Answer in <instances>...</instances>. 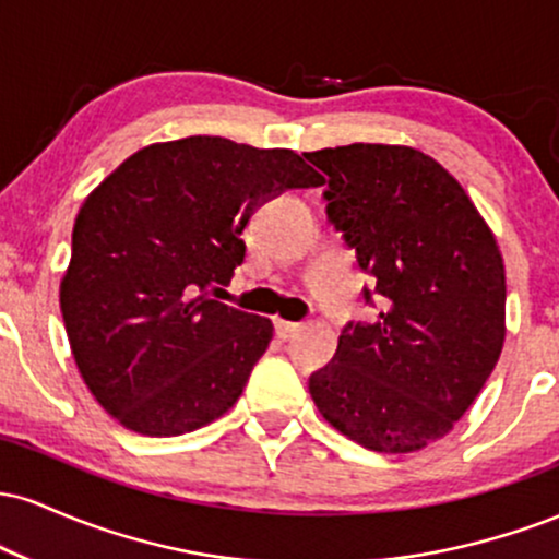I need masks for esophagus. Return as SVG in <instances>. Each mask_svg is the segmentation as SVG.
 <instances>
[{
    "label": "esophagus",
    "instance_id": "34e87169",
    "mask_svg": "<svg viewBox=\"0 0 559 559\" xmlns=\"http://www.w3.org/2000/svg\"><path fill=\"white\" fill-rule=\"evenodd\" d=\"M301 329H305L301 323H292V320H281V318L275 320V336H278L281 342H292Z\"/></svg>",
    "mask_w": 559,
    "mask_h": 559
}]
</instances>
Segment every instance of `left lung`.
Here are the masks:
<instances>
[{
    "label": "left lung",
    "instance_id": "left-lung-1",
    "mask_svg": "<svg viewBox=\"0 0 559 559\" xmlns=\"http://www.w3.org/2000/svg\"><path fill=\"white\" fill-rule=\"evenodd\" d=\"M329 176L325 213L370 275V323H349L310 394L336 431L407 454L444 439L504 344V262L457 178L413 146L307 152ZM325 181V178H323Z\"/></svg>",
    "mask_w": 559,
    "mask_h": 559
}]
</instances>
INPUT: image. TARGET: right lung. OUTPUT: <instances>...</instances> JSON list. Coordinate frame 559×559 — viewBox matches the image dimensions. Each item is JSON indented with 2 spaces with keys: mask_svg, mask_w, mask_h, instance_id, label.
I'll use <instances>...</instances> for the list:
<instances>
[{
  "mask_svg": "<svg viewBox=\"0 0 559 559\" xmlns=\"http://www.w3.org/2000/svg\"><path fill=\"white\" fill-rule=\"evenodd\" d=\"M323 186L292 150L189 136L139 150L83 202L60 310L94 400L128 431L181 436L234 407L273 338L210 299L267 199Z\"/></svg>",
  "mask_w": 559,
  "mask_h": 559,
  "instance_id": "1",
  "label": "right lung"
}]
</instances>
